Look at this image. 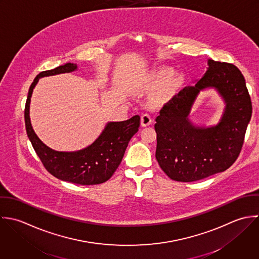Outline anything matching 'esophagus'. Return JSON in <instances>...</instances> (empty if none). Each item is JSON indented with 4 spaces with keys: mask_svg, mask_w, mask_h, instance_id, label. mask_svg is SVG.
Segmentation results:
<instances>
[{
    "mask_svg": "<svg viewBox=\"0 0 259 259\" xmlns=\"http://www.w3.org/2000/svg\"><path fill=\"white\" fill-rule=\"evenodd\" d=\"M153 119L151 117V115L149 113H143L141 116V123L143 126H147L150 125L152 123Z\"/></svg>",
    "mask_w": 259,
    "mask_h": 259,
    "instance_id": "34e87169",
    "label": "esophagus"
}]
</instances>
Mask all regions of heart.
I'll return each mask as SVG.
<instances>
[{
    "instance_id": "1",
    "label": "heart",
    "mask_w": 259,
    "mask_h": 259,
    "mask_svg": "<svg viewBox=\"0 0 259 259\" xmlns=\"http://www.w3.org/2000/svg\"><path fill=\"white\" fill-rule=\"evenodd\" d=\"M172 68L164 67L158 70L153 76V83L155 85L163 84L159 90V97L162 99H169L174 96L178 90L183 87L185 76L181 73L174 74Z\"/></svg>"
}]
</instances>
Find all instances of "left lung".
I'll return each instance as SVG.
<instances>
[{
	"label": "left lung",
	"instance_id": "left-lung-1",
	"mask_svg": "<svg viewBox=\"0 0 259 259\" xmlns=\"http://www.w3.org/2000/svg\"><path fill=\"white\" fill-rule=\"evenodd\" d=\"M208 64L204 76L175 94L156 117V159L178 182L202 180L230 168L242 150L251 118V98L241 71L231 63L210 59ZM207 87L220 91L227 108L216 127L195 128L187 115L199 90Z\"/></svg>",
	"mask_w": 259,
	"mask_h": 259
}]
</instances>
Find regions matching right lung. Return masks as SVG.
<instances>
[{
    "label": "right lung",
    "instance_id": "right-lung-1",
    "mask_svg": "<svg viewBox=\"0 0 259 259\" xmlns=\"http://www.w3.org/2000/svg\"><path fill=\"white\" fill-rule=\"evenodd\" d=\"M76 64L67 63L51 70L40 72L29 88L25 105V125L31 144L45 169L54 177L78 184L97 185L106 182L121 163L130 140L139 131L140 115L124 121L109 122L100 137L87 149L73 153L55 152L46 147L34 133L29 116V107L33 88L40 77L71 72Z\"/></svg>",
    "mask_w": 259,
    "mask_h": 259
}]
</instances>
